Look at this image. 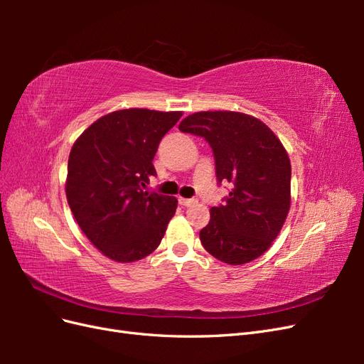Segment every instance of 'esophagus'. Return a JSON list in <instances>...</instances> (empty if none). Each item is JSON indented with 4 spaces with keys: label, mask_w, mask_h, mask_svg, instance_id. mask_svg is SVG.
Listing matches in <instances>:
<instances>
[{
    "label": "esophagus",
    "mask_w": 364,
    "mask_h": 364,
    "mask_svg": "<svg viewBox=\"0 0 364 364\" xmlns=\"http://www.w3.org/2000/svg\"><path fill=\"white\" fill-rule=\"evenodd\" d=\"M197 200H194V199H185V197H179V203L182 205V206H191V205H194Z\"/></svg>",
    "instance_id": "obj_1"
}]
</instances>
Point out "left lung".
<instances>
[{
  "label": "left lung",
  "mask_w": 364,
  "mask_h": 364,
  "mask_svg": "<svg viewBox=\"0 0 364 364\" xmlns=\"http://www.w3.org/2000/svg\"><path fill=\"white\" fill-rule=\"evenodd\" d=\"M181 132L203 136L213 147L220 183H230L225 205L211 208L200 241L230 266L261 257L285 223L291 203V165L279 138L261 119L234 111L196 112Z\"/></svg>",
  "instance_id": "left-lung-1"
}]
</instances>
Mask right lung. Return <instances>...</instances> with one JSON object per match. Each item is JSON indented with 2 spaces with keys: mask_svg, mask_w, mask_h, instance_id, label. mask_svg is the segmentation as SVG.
<instances>
[{
  "mask_svg": "<svg viewBox=\"0 0 364 364\" xmlns=\"http://www.w3.org/2000/svg\"><path fill=\"white\" fill-rule=\"evenodd\" d=\"M182 112L142 107L103 115L75 139L65 193L77 225L105 257L146 258L164 238L178 199L144 191L153 158Z\"/></svg>",
  "mask_w": 364,
  "mask_h": 364,
  "instance_id": "1",
  "label": "right lung"
}]
</instances>
